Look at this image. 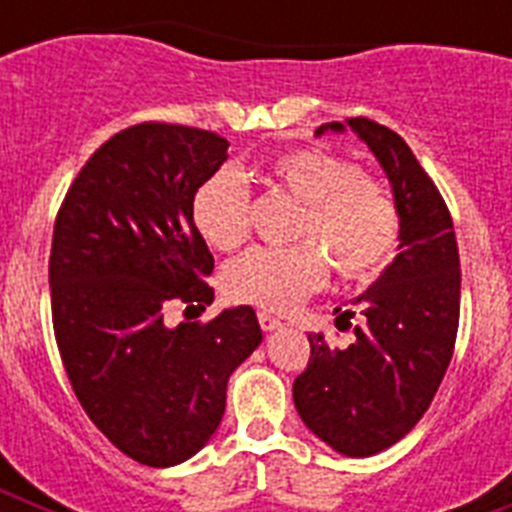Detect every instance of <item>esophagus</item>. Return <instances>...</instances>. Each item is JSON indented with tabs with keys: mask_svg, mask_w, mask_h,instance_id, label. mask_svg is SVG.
<instances>
[{
	"mask_svg": "<svg viewBox=\"0 0 512 512\" xmlns=\"http://www.w3.org/2000/svg\"><path fill=\"white\" fill-rule=\"evenodd\" d=\"M259 325L266 330V333H271V330L282 328V320L274 318L271 312H259Z\"/></svg>",
	"mask_w": 512,
	"mask_h": 512,
	"instance_id": "34e87169",
	"label": "esophagus"
}]
</instances>
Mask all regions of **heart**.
Instances as JSON below:
<instances>
[{"mask_svg": "<svg viewBox=\"0 0 512 512\" xmlns=\"http://www.w3.org/2000/svg\"><path fill=\"white\" fill-rule=\"evenodd\" d=\"M264 182L302 202L292 246H256L230 261L225 292L266 310H289L328 279L330 260L343 279L372 277L395 253L400 212L390 192L351 161L320 148L277 153ZM192 223L202 241L233 251L248 238L251 192L238 171L220 169L197 187Z\"/></svg>", "mask_w": 512, "mask_h": 512, "instance_id": "1", "label": "heart"}]
</instances>
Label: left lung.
<instances>
[{"label":"left lung","mask_w":512,"mask_h":512,"mask_svg":"<svg viewBox=\"0 0 512 512\" xmlns=\"http://www.w3.org/2000/svg\"><path fill=\"white\" fill-rule=\"evenodd\" d=\"M354 130L377 156L400 212V253L356 297L361 323L346 348L310 333V361L292 384L305 425L343 456H372L408 436L438 392L459 330L461 269L454 223L441 192L395 130L366 117L325 130ZM338 320L351 310H333Z\"/></svg>","instance_id":"8db88e82"}]
</instances>
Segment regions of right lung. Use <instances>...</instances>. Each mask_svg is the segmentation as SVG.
Here are the masks:
<instances>
[{
    "label": "right lung",
    "mask_w": 512,
    "mask_h": 512,
    "mask_svg": "<svg viewBox=\"0 0 512 512\" xmlns=\"http://www.w3.org/2000/svg\"><path fill=\"white\" fill-rule=\"evenodd\" d=\"M217 133L169 122L120 130L92 153L53 228L51 310L69 382L92 423L148 467H174L223 420L230 374L261 343L253 307L166 325L212 302L215 269L192 197L228 158Z\"/></svg>",
    "instance_id": "right-lung-1"
}]
</instances>
